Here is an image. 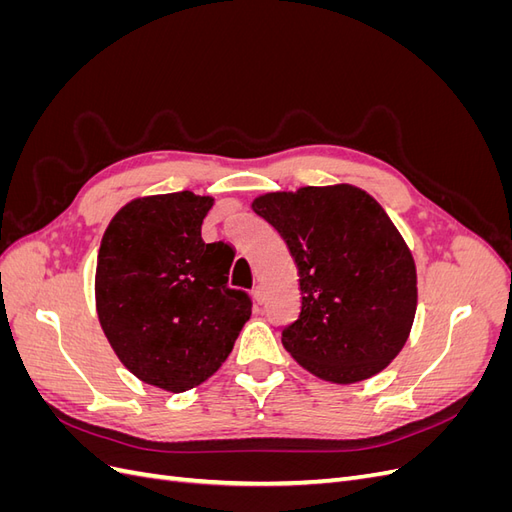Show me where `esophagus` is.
Here are the masks:
<instances>
[{"instance_id":"esophagus-1","label":"esophagus","mask_w":512,"mask_h":512,"mask_svg":"<svg viewBox=\"0 0 512 512\" xmlns=\"http://www.w3.org/2000/svg\"><path fill=\"white\" fill-rule=\"evenodd\" d=\"M252 297H254V301H256V303H262V301H265V290H262V286H254V290H252Z\"/></svg>"}]
</instances>
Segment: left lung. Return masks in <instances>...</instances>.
<instances>
[{
    "mask_svg": "<svg viewBox=\"0 0 512 512\" xmlns=\"http://www.w3.org/2000/svg\"><path fill=\"white\" fill-rule=\"evenodd\" d=\"M252 209L286 241L301 312L284 348L314 376L352 384L389 365L416 312V267L386 211L354 185L258 196Z\"/></svg>",
    "mask_w": 512,
    "mask_h": 512,
    "instance_id": "obj_1",
    "label": "left lung"
}]
</instances>
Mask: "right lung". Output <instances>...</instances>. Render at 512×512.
<instances>
[{
  "label": "right lung",
  "instance_id": "right-lung-1",
  "mask_svg": "<svg viewBox=\"0 0 512 512\" xmlns=\"http://www.w3.org/2000/svg\"><path fill=\"white\" fill-rule=\"evenodd\" d=\"M213 198L175 192L136 198L108 224L98 252L102 331L136 378L183 393L222 367L252 316L228 286L235 252L200 237Z\"/></svg>",
  "mask_w": 512,
  "mask_h": 512
}]
</instances>
